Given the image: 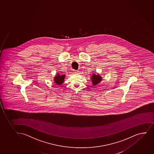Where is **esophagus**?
<instances>
[{"label": "esophagus", "mask_w": 154, "mask_h": 154, "mask_svg": "<svg viewBox=\"0 0 154 154\" xmlns=\"http://www.w3.org/2000/svg\"><path fill=\"white\" fill-rule=\"evenodd\" d=\"M78 71L77 70H74V72L75 73H78Z\"/></svg>", "instance_id": "34e87169"}]
</instances>
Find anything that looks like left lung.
<instances>
[{
  "label": "left lung",
  "mask_w": 154,
  "mask_h": 154,
  "mask_svg": "<svg viewBox=\"0 0 154 154\" xmlns=\"http://www.w3.org/2000/svg\"><path fill=\"white\" fill-rule=\"evenodd\" d=\"M91 81L92 82V85L94 86L97 85L102 81V77L100 75V74H96L94 73L91 75Z\"/></svg>",
  "instance_id": "left-lung-1"
}]
</instances>
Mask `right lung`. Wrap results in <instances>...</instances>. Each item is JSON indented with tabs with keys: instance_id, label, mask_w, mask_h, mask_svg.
I'll return each instance as SVG.
<instances>
[{
	"instance_id": "obj_1",
	"label": "right lung",
	"mask_w": 154,
	"mask_h": 154,
	"mask_svg": "<svg viewBox=\"0 0 154 154\" xmlns=\"http://www.w3.org/2000/svg\"><path fill=\"white\" fill-rule=\"evenodd\" d=\"M65 74H62L60 75V73L57 74L54 77L53 81L57 85H62V84L64 83V79L65 78Z\"/></svg>"
}]
</instances>
